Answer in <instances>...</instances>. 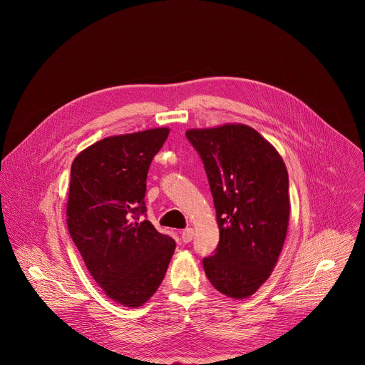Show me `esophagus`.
<instances>
[{
	"label": "esophagus",
	"mask_w": 365,
	"mask_h": 365,
	"mask_svg": "<svg viewBox=\"0 0 365 365\" xmlns=\"http://www.w3.org/2000/svg\"><path fill=\"white\" fill-rule=\"evenodd\" d=\"M193 235H195V231L192 228H186L182 231V241L183 242H190L193 240Z\"/></svg>",
	"instance_id": "obj_1"
}]
</instances>
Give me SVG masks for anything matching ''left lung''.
Returning <instances> with one entry per match:
<instances>
[{
    "instance_id": "1",
    "label": "left lung",
    "mask_w": 365,
    "mask_h": 365,
    "mask_svg": "<svg viewBox=\"0 0 365 365\" xmlns=\"http://www.w3.org/2000/svg\"><path fill=\"white\" fill-rule=\"evenodd\" d=\"M210 182L220 228L214 255L203 258L212 286L232 299L254 294L272 274L290 215L289 176L279 151L245 124L192 128Z\"/></svg>"
}]
</instances>
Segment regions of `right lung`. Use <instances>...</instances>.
Instances as JSON below:
<instances>
[{"mask_svg":"<svg viewBox=\"0 0 365 365\" xmlns=\"http://www.w3.org/2000/svg\"><path fill=\"white\" fill-rule=\"evenodd\" d=\"M168 127L107 137L71 168L69 234L93 280L110 299L143 306L162 284L176 242L147 220L145 180Z\"/></svg>","mask_w":365,"mask_h":365,"instance_id":"obj_1","label":"right lung"}]
</instances>
